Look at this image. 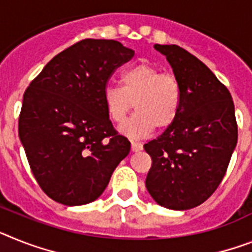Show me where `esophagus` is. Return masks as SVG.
I'll return each mask as SVG.
<instances>
[{
	"label": "esophagus",
	"instance_id": "34e87169",
	"mask_svg": "<svg viewBox=\"0 0 252 252\" xmlns=\"http://www.w3.org/2000/svg\"><path fill=\"white\" fill-rule=\"evenodd\" d=\"M142 143L141 142H137V141H132V151L133 152H137V151H141L142 150Z\"/></svg>",
	"mask_w": 252,
	"mask_h": 252
}]
</instances>
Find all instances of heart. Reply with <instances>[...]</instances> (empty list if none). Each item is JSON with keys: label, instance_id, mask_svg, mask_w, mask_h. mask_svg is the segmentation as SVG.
I'll return each mask as SVG.
<instances>
[{"label": "heart", "instance_id": "1", "mask_svg": "<svg viewBox=\"0 0 252 252\" xmlns=\"http://www.w3.org/2000/svg\"><path fill=\"white\" fill-rule=\"evenodd\" d=\"M178 79L150 64L134 65L120 75L119 86H107L103 103L114 123H122L132 110L136 114L120 126V132L133 139L150 136L155 128L164 130L175 122L181 109Z\"/></svg>", "mask_w": 252, "mask_h": 252}]
</instances>
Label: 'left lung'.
<instances>
[{"label": "left lung", "mask_w": 252, "mask_h": 252, "mask_svg": "<svg viewBox=\"0 0 252 252\" xmlns=\"http://www.w3.org/2000/svg\"><path fill=\"white\" fill-rule=\"evenodd\" d=\"M181 84L175 122L146 143L152 165L146 188L160 206L188 210L220 185L237 145L234 105L227 87L202 61L177 44H155Z\"/></svg>", "instance_id": "obj_1"}]
</instances>
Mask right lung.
<instances>
[{
  "label": "right lung",
  "instance_id": "right-lung-1",
  "mask_svg": "<svg viewBox=\"0 0 252 252\" xmlns=\"http://www.w3.org/2000/svg\"><path fill=\"white\" fill-rule=\"evenodd\" d=\"M134 51L114 39H83L56 55L25 91L19 137L48 197L67 206L94 201L130 151L103 103L116 67Z\"/></svg>",
  "mask_w": 252,
  "mask_h": 252
}]
</instances>
